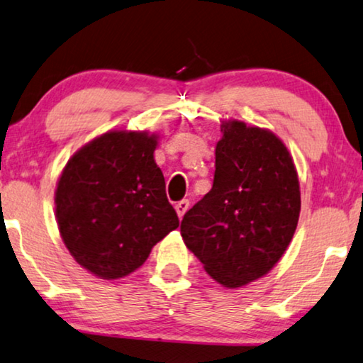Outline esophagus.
<instances>
[{
	"mask_svg": "<svg viewBox=\"0 0 363 363\" xmlns=\"http://www.w3.org/2000/svg\"><path fill=\"white\" fill-rule=\"evenodd\" d=\"M188 208H190V201L188 199H182V201H178L175 204V209H177V214L178 218H183V214L188 211Z\"/></svg>",
	"mask_w": 363,
	"mask_h": 363,
	"instance_id": "obj_1",
	"label": "esophagus"
}]
</instances>
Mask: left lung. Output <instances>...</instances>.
Masks as SVG:
<instances>
[{
	"instance_id": "left-lung-1",
	"label": "left lung",
	"mask_w": 363,
	"mask_h": 363,
	"mask_svg": "<svg viewBox=\"0 0 363 363\" xmlns=\"http://www.w3.org/2000/svg\"><path fill=\"white\" fill-rule=\"evenodd\" d=\"M213 188L188 209L182 238L209 275L238 288L264 277L296 230L301 198L286 147L240 121L220 125Z\"/></svg>"
}]
</instances>
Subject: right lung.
Wrapping results in <instances>:
<instances>
[{"label": "right lung", "mask_w": 363, "mask_h": 363, "mask_svg": "<svg viewBox=\"0 0 363 363\" xmlns=\"http://www.w3.org/2000/svg\"><path fill=\"white\" fill-rule=\"evenodd\" d=\"M155 147V135L114 130L78 150L62 172L55 191L60 235L73 259L104 280L139 269L180 224Z\"/></svg>", "instance_id": "right-lung-1"}]
</instances>
